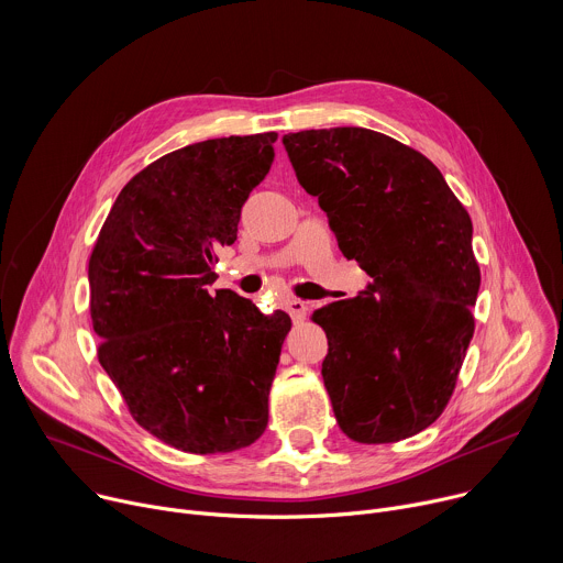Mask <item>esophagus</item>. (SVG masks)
<instances>
[{
  "instance_id": "esophagus-1",
  "label": "esophagus",
  "mask_w": 563,
  "mask_h": 563,
  "mask_svg": "<svg viewBox=\"0 0 563 563\" xmlns=\"http://www.w3.org/2000/svg\"><path fill=\"white\" fill-rule=\"evenodd\" d=\"M285 309L294 318V323H300V320H305V316H307L309 305L305 300H298V298H287L285 300Z\"/></svg>"
}]
</instances>
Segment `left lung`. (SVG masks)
<instances>
[{
    "label": "left lung",
    "instance_id": "obj_1",
    "mask_svg": "<svg viewBox=\"0 0 563 563\" xmlns=\"http://www.w3.org/2000/svg\"><path fill=\"white\" fill-rule=\"evenodd\" d=\"M283 144L343 256L372 278L313 311L334 417L358 443L415 437L445 410L474 334L472 220L430 159L389 135L336 126Z\"/></svg>",
    "mask_w": 563,
    "mask_h": 563
}]
</instances>
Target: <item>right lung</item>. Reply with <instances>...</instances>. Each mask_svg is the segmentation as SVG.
<instances>
[{"mask_svg":"<svg viewBox=\"0 0 563 563\" xmlns=\"http://www.w3.org/2000/svg\"><path fill=\"white\" fill-rule=\"evenodd\" d=\"M276 137H216L155 159L120 191L89 261L100 365L131 417L183 452L247 448L269 421L291 318L207 287Z\"/></svg>","mask_w":563,"mask_h":563,"instance_id":"add662e5","label":"right lung"}]
</instances>
